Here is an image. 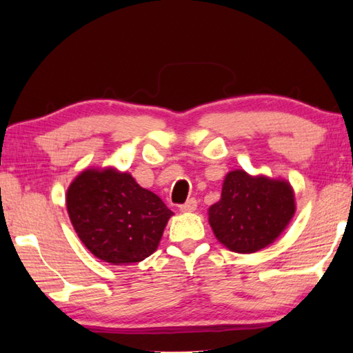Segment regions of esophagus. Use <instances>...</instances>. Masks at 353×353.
Returning <instances> with one entry per match:
<instances>
[{
	"label": "esophagus",
	"instance_id": "esophagus-1",
	"mask_svg": "<svg viewBox=\"0 0 353 353\" xmlns=\"http://www.w3.org/2000/svg\"><path fill=\"white\" fill-rule=\"evenodd\" d=\"M196 208H197V200L190 199L188 201H186V203H183L179 209H181V212H194V211H196Z\"/></svg>",
	"mask_w": 353,
	"mask_h": 353
}]
</instances>
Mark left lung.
<instances>
[{"label":"left lung","instance_id":"1","mask_svg":"<svg viewBox=\"0 0 353 353\" xmlns=\"http://www.w3.org/2000/svg\"><path fill=\"white\" fill-rule=\"evenodd\" d=\"M294 214L290 182L244 170L228 172L220 200L208 211L215 238L235 253H254L273 244Z\"/></svg>","mask_w":353,"mask_h":353}]
</instances>
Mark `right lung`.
<instances>
[{"label": "right lung", "mask_w": 353, "mask_h": 353, "mask_svg": "<svg viewBox=\"0 0 353 353\" xmlns=\"http://www.w3.org/2000/svg\"><path fill=\"white\" fill-rule=\"evenodd\" d=\"M66 211L80 241L110 265L148 258L172 212L161 197L115 167H89L66 191Z\"/></svg>", "instance_id": "1"}]
</instances>
